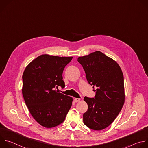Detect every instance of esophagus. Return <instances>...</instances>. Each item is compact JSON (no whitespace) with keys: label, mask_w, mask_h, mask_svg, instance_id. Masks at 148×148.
Returning <instances> with one entry per match:
<instances>
[{"label":"esophagus","mask_w":148,"mask_h":148,"mask_svg":"<svg viewBox=\"0 0 148 148\" xmlns=\"http://www.w3.org/2000/svg\"><path fill=\"white\" fill-rule=\"evenodd\" d=\"M80 101V98H74V101L75 102H78Z\"/></svg>","instance_id":"obj_1"}]
</instances>
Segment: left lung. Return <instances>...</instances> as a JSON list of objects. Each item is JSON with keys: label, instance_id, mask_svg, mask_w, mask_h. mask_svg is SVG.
Returning a JSON list of instances; mask_svg holds the SVG:
<instances>
[{"label": "left lung", "instance_id": "obj_1", "mask_svg": "<svg viewBox=\"0 0 148 148\" xmlns=\"http://www.w3.org/2000/svg\"><path fill=\"white\" fill-rule=\"evenodd\" d=\"M89 84L96 87L94 97H84L88 110L83 114L84 124L100 131L109 126L124 103V77L119 65L100 51L78 58Z\"/></svg>", "mask_w": 148, "mask_h": 148}]
</instances>
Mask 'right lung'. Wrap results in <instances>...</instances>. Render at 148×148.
I'll use <instances>...</instances> for the list:
<instances>
[{
  "label": "right lung",
  "instance_id": "right-lung-1",
  "mask_svg": "<svg viewBox=\"0 0 148 148\" xmlns=\"http://www.w3.org/2000/svg\"><path fill=\"white\" fill-rule=\"evenodd\" d=\"M72 59L42 55L23 73L22 93L25 104L34 119L44 127L62 124L72 105L71 97L55 90L65 86L63 72Z\"/></svg>",
  "mask_w": 148,
  "mask_h": 148
}]
</instances>
